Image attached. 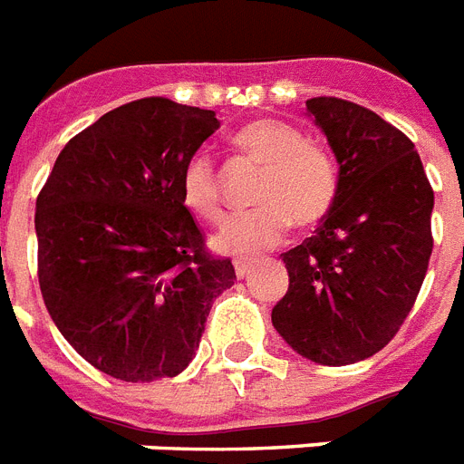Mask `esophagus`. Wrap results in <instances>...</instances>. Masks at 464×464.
Listing matches in <instances>:
<instances>
[{
  "label": "esophagus",
  "instance_id": "1",
  "mask_svg": "<svg viewBox=\"0 0 464 464\" xmlns=\"http://www.w3.org/2000/svg\"><path fill=\"white\" fill-rule=\"evenodd\" d=\"M251 270H254V263H251V260H237V263H235V273H237V277H239V279L246 277Z\"/></svg>",
  "mask_w": 464,
  "mask_h": 464
}]
</instances>
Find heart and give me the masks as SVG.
I'll list each match as a JSON object with an SVG mask.
<instances>
[{
  "label": "heart",
  "mask_w": 464,
  "mask_h": 464,
  "mask_svg": "<svg viewBox=\"0 0 464 464\" xmlns=\"http://www.w3.org/2000/svg\"><path fill=\"white\" fill-rule=\"evenodd\" d=\"M244 159L263 166L256 182V208L229 216L213 237L220 254L251 258L285 239L289 225L308 227L320 223L336 197V166L332 156L292 122L260 118L246 122L232 137ZM182 204L204 220H218L223 210V187L208 154L187 159L179 175Z\"/></svg>",
  "instance_id": "heart-1"
}]
</instances>
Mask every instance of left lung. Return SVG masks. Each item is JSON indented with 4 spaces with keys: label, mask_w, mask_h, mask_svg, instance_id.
I'll return each instance as SVG.
<instances>
[{
    "label": "left lung",
    "mask_w": 464,
    "mask_h": 464,
    "mask_svg": "<svg viewBox=\"0 0 464 464\" xmlns=\"http://www.w3.org/2000/svg\"><path fill=\"white\" fill-rule=\"evenodd\" d=\"M339 163L315 235L282 254L289 289L273 324L298 355L342 367L392 342L430 266L434 191L408 137L336 97L305 102Z\"/></svg>",
    "instance_id": "obj_1"
}]
</instances>
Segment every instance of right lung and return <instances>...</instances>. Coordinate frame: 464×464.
I'll list each match as a JSON object with an SVG mask.
<instances>
[{"label": "right lung", "instance_id": "add662e5", "mask_svg": "<svg viewBox=\"0 0 464 464\" xmlns=\"http://www.w3.org/2000/svg\"><path fill=\"white\" fill-rule=\"evenodd\" d=\"M216 111L147 97L68 141L34 210L37 277L53 324L90 365L122 382L175 377L210 305L235 285L179 197L187 159Z\"/></svg>", "mask_w": 464, "mask_h": 464}]
</instances>
